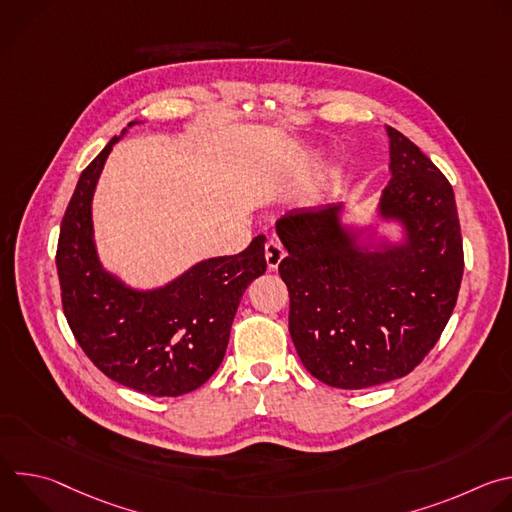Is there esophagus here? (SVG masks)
<instances>
[{"mask_svg": "<svg viewBox=\"0 0 512 512\" xmlns=\"http://www.w3.org/2000/svg\"><path fill=\"white\" fill-rule=\"evenodd\" d=\"M283 257H285V251H283L281 243L275 241V239L267 241V245H265V261H267V267H269L271 271H275V269L279 267V263H281Z\"/></svg>", "mask_w": 512, "mask_h": 512, "instance_id": "esophagus-1", "label": "esophagus"}]
</instances>
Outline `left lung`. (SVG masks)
Masks as SVG:
<instances>
[{
    "label": "left lung",
    "mask_w": 512,
    "mask_h": 512,
    "mask_svg": "<svg viewBox=\"0 0 512 512\" xmlns=\"http://www.w3.org/2000/svg\"><path fill=\"white\" fill-rule=\"evenodd\" d=\"M391 180L377 225L342 223V204L279 218L287 249L289 334L308 373L338 389H367L409 375L444 332L462 283L464 251L446 176L387 125Z\"/></svg>",
    "instance_id": "obj_1"
}]
</instances>
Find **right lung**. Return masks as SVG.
Here are the masks:
<instances>
[{"instance_id":"obj_1","label":"right lung","mask_w":512,"mask_h":512,"mask_svg":"<svg viewBox=\"0 0 512 512\" xmlns=\"http://www.w3.org/2000/svg\"><path fill=\"white\" fill-rule=\"evenodd\" d=\"M125 133L83 170L66 206L56 251L62 308L101 373L145 395L178 397L221 367L245 289L265 273V237H255L239 255L204 259L154 289L131 287L107 271L95 245L93 196Z\"/></svg>"}]
</instances>
